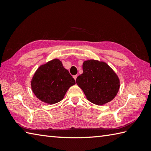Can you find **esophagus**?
Returning a JSON list of instances; mask_svg holds the SVG:
<instances>
[{
    "mask_svg": "<svg viewBox=\"0 0 151 151\" xmlns=\"http://www.w3.org/2000/svg\"><path fill=\"white\" fill-rule=\"evenodd\" d=\"M76 78H77V75H74V76H73V78H74V79H75V81H76Z\"/></svg>",
    "mask_w": 151,
    "mask_h": 151,
    "instance_id": "34e87169",
    "label": "esophagus"
}]
</instances>
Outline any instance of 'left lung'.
<instances>
[{"label": "left lung", "mask_w": 151, "mask_h": 151, "mask_svg": "<svg viewBox=\"0 0 151 151\" xmlns=\"http://www.w3.org/2000/svg\"><path fill=\"white\" fill-rule=\"evenodd\" d=\"M83 73L76 80L88 100L97 105L106 104L115 97L120 88V81L114 70L104 62L86 60Z\"/></svg>", "instance_id": "obj_1"}]
</instances>
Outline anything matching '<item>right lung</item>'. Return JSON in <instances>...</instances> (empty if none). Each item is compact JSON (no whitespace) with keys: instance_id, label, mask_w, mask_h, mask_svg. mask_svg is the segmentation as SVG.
Returning a JSON list of instances; mask_svg holds the SVG:
<instances>
[{"instance_id":"obj_1","label":"right lung","mask_w":151,"mask_h":151,"mask_svg":"<svg viewBox=\"0 0 151 151\" xmlns=\"http://www.w3.org/2000/svg\"><path fill=\"white\" fill-rule=\"evenodd\" d=\"M76 84L59 59L40 65L31 81V88L38 99L54 104L63 99L68 89Z\"/></svg>"}]
</instances>
